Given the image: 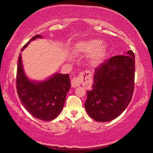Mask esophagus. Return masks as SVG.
Here are the masks:
<instances>
[{
	"label": "esophagus",
	"mask_w": 153,
	"mask_h": 153,
	"mask_svg": "<svg viewBox=\"0 0 153 153\" xmlns=\"http://www.w3.org/2000/svg\"><path fill=\"white\" fill-rule=\"evenodd\" d=\"M92 83L91 73L90 71H84L81 72L79 76H74L72 79L71 84L73 88L79 86L81 84L85 85L86 86H89Z\"/></svg>",
	"instance_id": "34e87169"
}]
</instances>
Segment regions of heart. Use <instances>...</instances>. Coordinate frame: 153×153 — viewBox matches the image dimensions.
<instances>
[{
	"mask_svg": "<svg viewBox=\"0 0 153 153\" xmlns=\"http://www.w3.org/2000/svg\"><path fill=\"white\" fill-rule=\"evenodd\" d=\"M101 44L102 42L100 39H91V40L79 43L76 46V49L79 51L85 52L88 53H95L98 50L99 55L102 56L105 53L106 47L104 45H101Z\"/></svg>",
	"mask_w": 153,
	"mask_h": 153,
	"instance_id": "obj_1",
	"label": "heart"
}]
</instances>
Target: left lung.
<instances>
[{"label": "left lung", "instance_id": "1", "mask_svg": "<svg viewBox=\"0 0 153 153\" xmlns=\"http://www.w3.org/2000/svg\"><path fill=\"white\" fill-rule=\"evenodd\" d=\"M135 56H113L95 69L92 90L87 92L84 105L93 120L108 122L124 111L132 97L134 90Z\"/></svg>", "mask_w": 153, "mask_h": 153}]
</instances>
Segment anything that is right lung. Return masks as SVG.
<instances>
[{
    "instance_id": "add662e5",
    "label": "right lung",
    "mask_w": 153,
    "mask_h": 153,
    "mask_svg": "<svg viewBox=\"0 0 153 153\" xmlns=\"http://www.w3.org/2000/svg\"><path fill=\"white\" fill-rule=\"evenodd\" d=\"M37 38H42V35H36L33 37L22 47V51L31 41ZM70 86L71 82L68 74L57 73L42 82L30 81L24 74L19 54L16 79V91L22 105L35 118L43 121L56 118L63 108Z\"/></svg>"
}]
</instances>
